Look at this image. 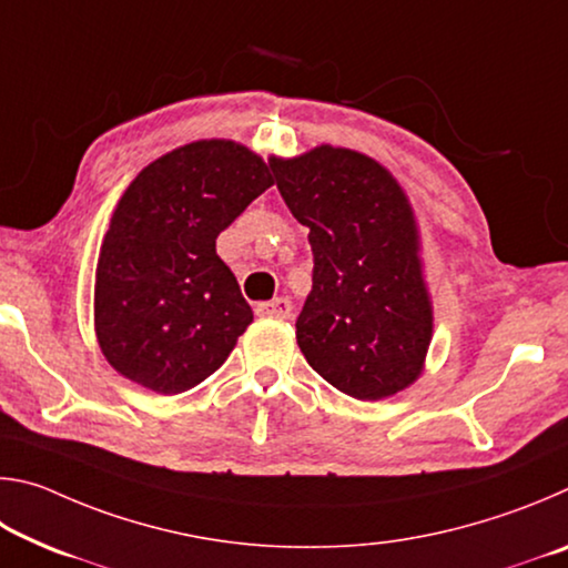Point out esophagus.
<instances>
[{"mask_svg": "<svg viewBox=\"0 0 568 568\" xmlns=\"http://www.w3.org/2000/svg\"><path fill=\"white\" fill-rule=\"evenodd\" d=\"M257 315H267V318H291L293 315V305L287 297H275V301L261 303L255 307Z\"/></svg>", "mask_w": 568, "mask_h": 568, "instance_id": "1", "label": "esophagus"}]
</instances>
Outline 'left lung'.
<instances>
[{
    "mask_svg": "<svg viewBox=\"0 0 568 568\" xmlns=\"http://www.w3.org/2000/svg\"><path fill=\"white\" fill-rule=\"evenodd\" d=\"M277 190L313 250L295 323L305 361L345 396L381 400L420 378L434 303L416 213L388 168L351 148L271 158Z\"/></svg>",
    "mask_w": 568,
    "mask_h": 568,
    "instance_id": "left-lung-1",
    "label": "left lung"
}]
</instances>
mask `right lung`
I'll return each instance as SVG.
<instances>
[{
  "instance_id": "1",
  "label": "right lung",
  "mask_w": 568,
  "mask_h": 568,
  "mask_svg": "<svg viewBox=\"0 0 568 568\" xmlns=\"http://www.w3.org/2000/svg\"><path fill=\"white\" fill-rule=\"evenodd\" d=\"M273 182L271 162L217 138L187 142L138 172L94 273V335L120 376L175 396L227 361L253 311L215 240Z\"/></svg>"
}]
</instances>
